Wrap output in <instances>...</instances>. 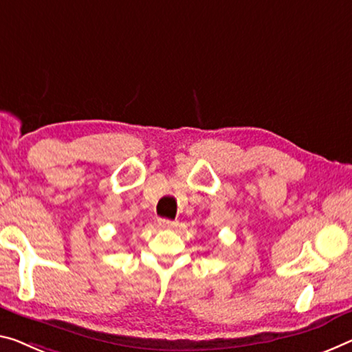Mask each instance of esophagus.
Masks as SVG:
<instances>
[{
	"label": "esophagus",
	"instance_id": "obj_1",
	"mask_svg": "<svg viewBox=\"0 0 352 352\" xmlns=\"http://www.w3.org/2000/svg\"><path fill=\"white\" fill-rule=\"evenodd\" d=\"M159 226L165 230H171V228H175V226H177V221H173L168 219H159Z\"/></svg>",
	"mask_w": 352,
	"mask_h": 352
}]
</instances>
